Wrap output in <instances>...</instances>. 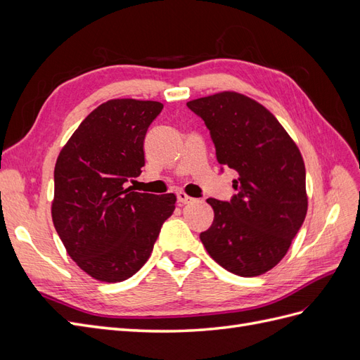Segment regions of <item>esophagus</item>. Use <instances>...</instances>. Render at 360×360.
<instances>
[{
    "instance_id": "34e87169",
    "label": "esophagus",
    "mask_w": 360,
    "mask_h": 360,
    "mask_svg": "<svg viewBox=\"0 0 360 360\" xmlns=\"http://www.w3.org/2000/svg\"><path fill=\"white\" fill-rule=\"evenodd\" d=\"M177 200H179V202L181 204V205H184V204H189V202H192L193 201V198L192 197H189L188 193H184V192H177Z\"/></svg>"
}]
</instances>
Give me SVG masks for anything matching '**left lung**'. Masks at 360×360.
I'll return each mask as SVG.
<instances>
[{"instance_id":"left-lung-1","label":"left lung","mask_w":360,"mask_h":360,"mask_svg":"<svg viewBox=\"0 0 360 360\" xmlns=\"http://www.w3.org/2000/svg\"><path fill=\"white\" fill-rule=\"evenodd\" d=\"M188 108L209 127L219 165L238 172L231 201L207 200L214 219L201 242L231 274L263 275L285 257L307 216L300 150L276 117L245 94L221 91Z\"/></svg>"}]
</instances>
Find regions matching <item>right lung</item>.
I'll return each mask as SVG.
<instances>
[{"label":"right lung","instance_id":"add662e5","mask_svg":"<svg viewBox=\"0 0 360 360\" xmlns=\"http://www.w3.org/2000/svg\"><path fill=\"white\" fill-rule=\"evenodd\" d=\"M163 105L111 99L85 117L53 171V226L86 275L122 282L146 264L176 195L126 188L146 165L144 138Z\"/></svg>","mask_w":360,"mask_h":360}]
</instances>
